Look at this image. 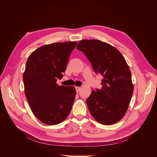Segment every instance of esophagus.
I'll return each mask as SVG.
<instances>
[{"label":"esophagus","instance_id":"obj_1","mask_svg":"<svg viewBox=\"0 0 157 157\" xmlns=\"http://www.w3.org/2000/svg\"><path fill=\"white\" fill-rule=\"evenodd\" d=\"M75 88H76V92H78V91L80 90V87H79L76 86Z\"/></svg>","mask_w":157,"mask_h":157}]
</instances>
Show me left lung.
Returning a JSON list of instances; mask_svg holds the SVG:
<instances>
[{
    "instance_id": "8db88e82",
    "label": "left lung",
    "mask_w": 157,
    "mask_h": 157,
    "mask_svg": "<svg viewBox=\"0 0 157 157\" xmlns=\"http://www.w3.org/2000/svg\"><path fill=\"white\" fill-rule=\"evenodd\" d=\"M76 48L90 61L94 72L104 77L102 88L93 90L86 100L89 112L102 124L117 123L125 116L133 92L125 59L117 48L98 40H82Z\"/></svg>"
}]
</instances>
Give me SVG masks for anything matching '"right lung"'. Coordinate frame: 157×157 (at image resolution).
I'll use <instances>...</instances> for the list:
<instances>
[{
  "mask_svg": "<svg viewBox=\"0 0 157 157\" xmlns=\"http://www.w3.org/2000/svg\"><path fill=\"white\" fill-rule=\"evenodd\" d=\"M76 41L44 44L29 56L23 75L25 94L35 117L54 125L70 114L76 96L74 86H59Z\"/></svg>",
  "mask_w": 157,
  "mask_h": 157,
  "instance_id": "add662e5",
  "label": "right lung"
}]
</instances>
